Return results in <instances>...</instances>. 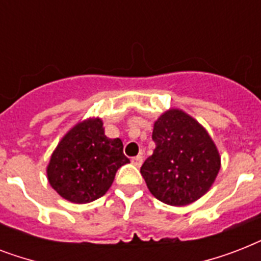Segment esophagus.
<instances>
[{
    "label": "esophagus",
    "mask_w": 261,
    "mask_h": 261,
    "mask_svg": "<svg viewBox=\"0 0 261 261\" xmlns=\"http://www.w3.org/2000/svg\"><path fill=\"white\" fill-rule=\"evenodd\" d=\"M131 163H133V165L139 168L141 165H142V157H141V155H137V157H134V159L131 160Z\"/></svg>",
    "instance_id": "esophagus-1"
}]
</instances>
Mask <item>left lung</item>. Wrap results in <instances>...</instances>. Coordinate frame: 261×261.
Returning a JSON list of instances; mask_svg holds the SVG:
<instances>
[{
  "label": "left lung",
  "mask_w": 261,
  "mask_h": 261,
  "mask_svg": "<svg viewBox=\"0 0 261 261\" xmlns=\"http://www.w3.org/2000/svg\"><path fill=\"white\" fill-rule=\"evenodd\" d=\"M153 154L141 167L151 195L171 206H187L210 190L221 157L204 127L181 110L164 112L154 123Z\"/></svg>",
  "instance_id": "8db88e82"
}]
</instances>
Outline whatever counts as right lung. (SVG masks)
<instances>
[{"mask_svg":"<svg viewBox=\"0 0 261 261\" xmlns=\"http://www.w3.org/2000/svg\"><path fill=\"white\" fill-rule=\"evenodd\" d=\"M128 163L122 141L106 137L100 118L88 119L61 139L47 167V178L63 199L83 204L101 198L116 171Z\"/></svg>","mask_w":261,"mask_h":261,"instance_id":"add662e5","label":"right lung"}]
</instances>
